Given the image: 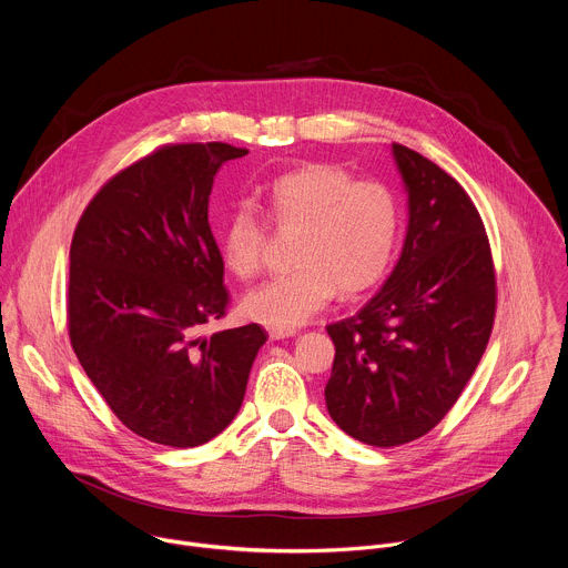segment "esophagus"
Segmentation results:
<instances>
[{
  "label": "esophagus",
  "mask_w": 568,
  "mask_h": 568,
  "mask_svg": "<svg viewBox=\"0 0 568 568\" xmlns=\"http://www.w3.org/2000/svg\"><path fill=\"white\" fill-rule=\"evenodd\" d=\"M267 333H270V339L276 342V339H285V337H294L296 328H267Z\"/></svg>",
  "instance_id": "esophagus-1"
}]
</instances>
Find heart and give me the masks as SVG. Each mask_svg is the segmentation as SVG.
I'll list each match as a JSON object with an SVG mask.
<instances>
[{
    "instance_id": "heart-1",
    "label": "heart",
    "mask_w": 568,
    "mask_h": 568,
    "mask_svg": "<svg viewBox=\"0 0 568 568\" xmlns=\"http://www.w3.org/2000/svg\"><path fill=\"white\" fill-rule=\"evenodd\" d=\"M263 215L283 233H298L294 272L252 290L242 310L270 328H294L328 305L337 290L355 296L386 274L399 240L402 209L377 180H355L333 164H307L276 178ZM270 229L250 204H237L220 226V256L247 281L263 270Z\"/></svg>"
}]
</instances>
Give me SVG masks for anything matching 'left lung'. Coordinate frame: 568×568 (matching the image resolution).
Masks as SVG:
<instances>
[{
	"label": "left lung",
	"mask_w": 568,
	"mask_h": 568,
	"mask_svg": "<svg viewBox=\"0 0 568 568\" xmlns=\"http://www.w3.org/2000/svg\"><path fill=\"white\" fill-rule=\"evenodd\" d=\"M409 191V229L384 287L335 342L331 418L375 447L412 443L456 404L490 342L497 274L490 240L465 189L416 150L393 143Z\"/></svg>",
	"instance_id": "1"
}]
</instances>
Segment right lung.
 Instances as JSON below:
<instances>
[{
  "mask_svg": "<svg viewBox=\"0 0 568 568\" xmlns=\"http://www.w3.org/2000/svg\"><path fill=\"white\" fill-rule=\"evenodd\" d=\"M247 148L169 143L110 178L69 252L71 348L112 414L136 436L197 447L240 412L267 335L258 323L202 337L226 314L209 195Z\"/></svg>",
  "mask_w": 568,
  "mask_h": 568,
  "instance_id": "right-lung-1",
  "label": "right lung"
}]
</instances>
